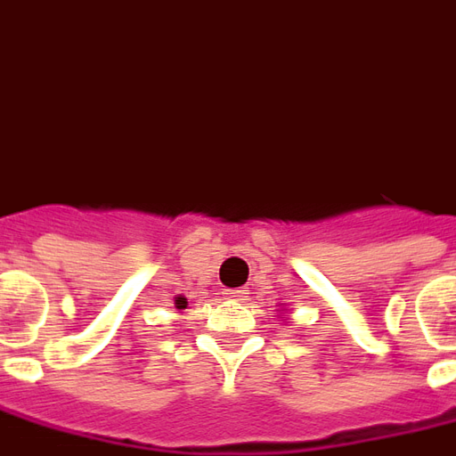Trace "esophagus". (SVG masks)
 Wrapping results in <instances>:
<instances>
[{
  "label": "esophagus",
  "instance_id": "34e87169",
  "mask_svg": "<svg viewBox=\"0 0 456 456\" xmlns=\"http://www.w3.org/2000/svg\"><path fill=\"white\" fill-rule=\"evenodd\" d=\"M224 295L232 297V299H241V297H244V292H241V289H227Z\"/></svg>",
  "mask_w": 456,
  "mask_h": 456
}]
</instances>
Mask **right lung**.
I'll return each instance as SVG.
<instances>
[{
	"instance_id": "1",
	"label": "right lung",
	"mask_w": 456,
	"mask_h": 456,
	"mask_svg": "<svg viewBox=\"0 0 456 456\" xmlns=\"http://www.w3.org/2000/svg\"><path fill=\"white\" fill-rule=\"evenodd\" d=\"M176 305H178V309H183V306L188 305V302H185V297H178V299H176Z\"/></svg>"
}]
</instances>
